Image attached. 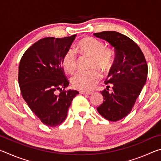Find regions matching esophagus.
Listing matches in <instances>:
<instances>
[{
    "label": "esophagus",
    "mask_w": 161,
    "mask_h": 161,
    "mask_svg": "<svg viewBox=\"0 0 161 161\" xmlns=\"http://www.w3.org/2000/svg\"><path fill=\"white\" fill-rule=\"evenodd\" d=\"M80 93L81 94H87V95H90L92 94V92H84V91H80Z\"/></svg>",
    "instance_id": "1"
}]
</instances>
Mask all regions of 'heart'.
Returning a JSON list of instances; mask_svg holds the SVG:
<instances>
[{"mask_svg":"<svg viewBox=\"0 0 161 161\" xmlns=\"http://www.w3.org/2000/svg\"><path fill=\"white\" fill-rule=\"evenodd\" d=\"M78 47L83 54L91 57L90 68H99L108 72L114 63L112 50L105 47L103 43L94 37H86L80 40ZM77 65V58L75 50L68 49L62 58V66L68 73H72ZM102 79V75L97 69L80 71L71 77L74 88L80 91L92 90Z\"/></svg>","mask_w":161,"mask_h":161,"instance_id":"b5f03b06","label":"heart"}]
</instances>
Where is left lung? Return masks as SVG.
<instances>
[{
    "mask_svg": "<svg viewBox=\"0 0 161 161\" xmlns=\"http://www.w3.org/2000/svg\"><path fill=\"white\" fill-rule=\"evenodd\" d=\"M95 37L105 40L115 49V59L105 81L112 84L101 93L103 102L97 111L110 121L126 117L134 106L148 75V65L142 51L136 43L126 35L116 31L94 33Z\"/></svg>",
    "mask_w": 161,
    "mask_h": 161,
    "instance_id": "1",
    "label": "left lung"
}]
</instances>
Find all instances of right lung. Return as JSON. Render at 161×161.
I'll use <instances>...</instances> for the list:
<instances>
[{
	"label": "right lung",
	"instance_id": "obj_1",
	"mask_svg": "<svg viewBox=\"0 0 161 161\" xmlns=\"http://www.w3.org/2000/svg\"><path fill=\"white\" fill-rule=\"evenodd\" d=\"M75 36L42 38L30 47L20 59L18 83L22 96L46 126L62 124L72 99L79 94L65 89L69 82L61 65L62 56Z\"/></svg>",
	"mask_w": 161,
	"mask_h": 161
}]
</instances>
